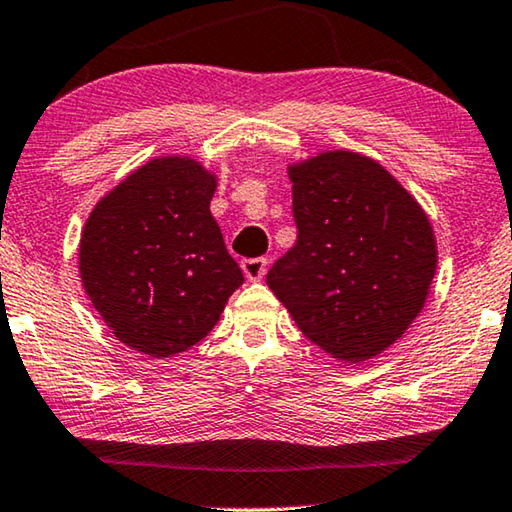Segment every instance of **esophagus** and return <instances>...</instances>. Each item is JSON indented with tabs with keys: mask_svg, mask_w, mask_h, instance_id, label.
<instances>
[{
	"mask_svg": "<svg viewBox=\"0 0 512 512\" xmlns=\"http://www.w3.org/2000/svg\"><path fill=\"white\" fill-rule=\"evenodd\" d=\"M266 259L264 257H253V259H243L241 262V269L246 273L248 280H262L264 273H266Z\"/></svg>",
	"mask_w": 512,
	"mask_h": 512,
	"instance_id": "34e87169",
	"label": "esophagus"
}]
</instances>
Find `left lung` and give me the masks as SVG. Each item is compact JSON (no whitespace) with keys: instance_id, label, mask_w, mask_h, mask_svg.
I'll use <instances>...</instances> for the list:
<instances>
[{"instance_id":"8db88e82","label":"left lung","mask_w":512,"mask_h":512,"mask_svg":"<svg viewBox=\"0 0 512 512\" xmlns=\"http://www.w3.org/2000/svg\"><path fill=\"white\" fill-rule=\"evenodd\" d=\"M296 243L266 285L305 338L345 363L391 347L437 269L432 227L375 160L329 151L289 167Z\"/></svg>"}]
</instances>
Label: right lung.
Wrapping results in <instances>:
<instances>
[{
    "mask_svg": "<svg viewBox=\"0 0 512 512\" xmlns=\"http://www.w3.org/2000/svg\"><path fill=\"white\" fill-rule=\"evenodd\" d=\"M216 179L190 158H156L105 195L80 241L82 285L137 352H186L216 326L243 273L209 211Z\"/></svg>",
    "mask_w": 512,
    "mask_h": 512,
    "instance_id": "add662e5",
    "label": "right lung"
}]
</instances>
